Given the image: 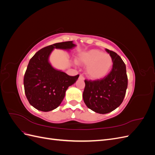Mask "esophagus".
Masks as SVG:
<instances>
[{
	"label": "esophagus",
	"mask_w": 155,
	"mask_h": 155,
	"mask_svg": "<svg viewBox=\"0 0 155 155\" xmlns=\"http://www.w3.org/2000/svg\"><path fill=\"white\" fill-rule=\"evenodd\" d=\"M79 79H81V80H84V79H85V78H84V77L82 76V75H80V76H79Z\"/></svg>",
	"instance_id": "1"
}]
</instances>
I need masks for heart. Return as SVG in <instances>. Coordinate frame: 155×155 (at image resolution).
Masks as SVG:
<instances>
[{
	"label": "heart",
	"instance_id": "b5f03b06",
	"mask_svg": "<svg viewBox=\"0 0 155 155\" xmlns=\"http://www.w3.org/2000/svg\"><path fill=\"white\" fill-rule=\"evenodd\" d=\"M77 61L87 66V76L93 80L105 78L110 73L113 66V59L111 56L97 49L81 53L78 56Z\"/></svg>",
	"mask_w": 155,
	"mask_h": 155
}]
</instances>
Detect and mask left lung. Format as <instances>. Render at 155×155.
I'll return each instance as SVG.
<instances>
[{
  "label": "left lung",
  "mask_w": 155,
  "mask_h": 155,
  "mask_svg": "<svg viewBox=\"0 0 155 155\" xmlns=\"http://www.w3.org/2000/svg\"><path fill=\"white\" fill-rule=\"evenodd\" d=\"M105 50L113 59L112 70L101 79L85 80L83 93V101L88 109L100 114L109 113L121 104L128 84L123 60L114 51Z\"/></svg>",
  "instance_id": "8db88e82"
}]
</instances>
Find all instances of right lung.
I'll use <instances>...</instances> for the list:
<instances>
[{"instance_id":"right-lung-1","label":"right lung","mask_w":155,"mask_h":155,"mask_svg":"<svg viewBox=\"0 0 155 155\" xmlns=\"http://www.w3.org/2000/svg\"><path fill=\"white\" fill-rule=\"evenodd\" d=\"M76 46L73 41L55 43L41 49L30 60L24 77L25 92L30 104L36 109L48 112L56 109L68 87L77 81L79 74L70 76L49 62L54 48L69 50Z\"/></svg>"}]
</instances>
